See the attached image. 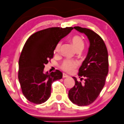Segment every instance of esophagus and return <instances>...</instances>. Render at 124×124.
Segmentation results:
<instances>
[{"label": "esophagus", "instance_id": "obj_1", "mask_svg": "<svg viewBox=\"0 0 124 124\" xmlns=\"http://www.w3.org/2000/svg\"><path fill=\"white\" fill-rule=\"evenodd\" d=\"M69 77V75H66V73H63V78H68Z\"/></svg>", "mask_w": 124, "mask_h": 124}]
</instances>
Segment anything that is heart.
Wrapping results in <instances>:
<instances>
[{
  "label": "heart",
  "mask_w": 124,
  "mask_h": 124,
  "mask_svg": "<svg viewBox=\"0 0 124 124\" xmlns=\"http://www.w3.org/2000/svg\"><path fill=\"white\" fill-rule=\"evenodd\" d=\"M71 42H72L74 48L76 49V50L79 48H83L84 47V42L83 39L80 37L78 36V35H75V36L72 37L71 38ZM61 46V42H59L55 47V52H59L60 50ZM78 64V63L77 61L70 60V59H66L62 63L61 68L67 72H71L76 68Z\"/></svg>",
  "instance_id": "b5f03b06"
}]
</instances>
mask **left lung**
<instances>
[{"label":"left lung","mask_w":124,"mask_h":124,"mask_svg":"<svg viewBox=\"0 0 124 124\" xmlns=\"http://www.w3.org/2000/svg\"><path fill=\"white\" fill-rule=\"evenodd\" d=\"M73 28L87 37L90 46L78 74L79 78L84 77L85 82L82 84L73 77L75 85L69 91L68 96L78 106H88L96 100L105 85L108 72L107 49L103 39L93 31L79 26Z\"/></svg>","instance_id":"8db88e82"}]
</instances>
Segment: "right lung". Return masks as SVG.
Here are the masks:
<instances>
[{"label":"right lung","mask_w":124,"mask_h":124,"mask_svg":"<svg viewBox=\"0 0 124 124\" xmlns=\"http://www.w3.org/2000/svg\"><path fill=\"white\" fill-rule=\"evenodd\" d=\"M73 29V27H52L31 35L24 44L18 62V80L24 96L34 104L48 100L51 85L62 78L61 71L45 73V65L53 58L58 42Z\"/></svg>","instance_id":"add662e5"}]
</instances>
